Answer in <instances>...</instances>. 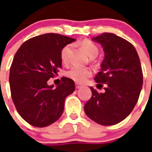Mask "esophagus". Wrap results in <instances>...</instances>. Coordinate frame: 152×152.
<instances>
[{"label":"esophagus","mask_w":152,"mask_h":152,"mask_svg":"<svg viewBox=\"0 0 152 152\" xmlns=\"http://www.w3.org/2000/svg\"><path fill=\"white\" fill-rule=\"evenodd\" d=\"M75 85H76V88H77V89H79V88H80L81 87H82V86L80 85V84H77V83H76V84H75Z\"/></svg>","instance_id":"1"}]
</instances>
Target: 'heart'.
I'll list each match as a JSON object with an SVG mask.
<instances>
[{
    "mask_svg": "<svg viewBox=\"0 0 152 152\" xmlns=\"http://www.w3.org/2000/svg\"><path fill=\"white\" fill-rule=\"evenodd\" d=\"M86 53L89 56V57L97 56L98 49L96 45L93 43L89 40H84L80 43ZM72 50V45H67L64 47L61 52V61L64 63H67L69 61V55ZM92 75V70L88 68H83V67L73 65L66 72V76L76 82L84 83L88 80L89 77Z\"/></svg>",
    "mask_w": 152,
    "mask_h": 152,
    "instance_id": "heart-1",
    "label": "heart"
}]
</instances>
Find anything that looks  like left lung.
I'll return each instance as SVG.
<instances>
[{
	"label": "left lung",
	"mask_w": 152,
	"mask_h": 152,
	"mask_svg": "<svg viewBox=\"0 0 152 152\" xmlns=\"http://www.w3.org/2000/svg\"><path fill=\"white\" fill-rule=\"evenodd\" d=\"M92 41L100 43L104 52L100 72L94 80L107 87L101 94L91 87L92 96L84 110L95 123L113 126L126 119L139 100L143 84L140 59L129 42L113 33H104Z\"/></svg>",
	"instance_id": "left-lung-1"
}]
</instances>
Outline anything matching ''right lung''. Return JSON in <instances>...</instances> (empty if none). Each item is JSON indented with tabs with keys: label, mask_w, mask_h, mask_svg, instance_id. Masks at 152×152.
I'll use <instances>...</instances> for the list:
<instances>
[{
	"label": "right lung",
	"mask_w": 152,
	"mask_h": 152,
	"mask_svg": "<svg viewBox=\"0 0 152 152\" xmlns=\"http://www.w3.org/2000/svg\"><path fill=\"white\" fill-rule=\"evenodd\" d=\"M75 40L45 33L23 42L14 56L9 77L11 97L20 116L32 126L45 127L57 121L65 98L75 91V82L68 77L56 87L47 81L61 68L63 48Z\"/></svg>",
	"instance_id": "right-lung-1"
}]
</instances>
